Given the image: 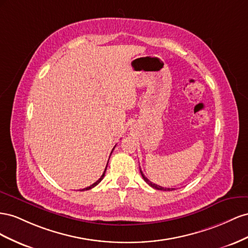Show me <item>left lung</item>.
Here are the masks:
<instances>
[{
	"instance_id": "8db88e82",
	"label": "left lung",
	"mask_w": 248,
	"mask_h": 248,
	"mask_svg": "<svg viewBox=\"0 0 248 248\" xmlns=\"http://www.w3.org/2000/svg\"><path fill=\"white\" fill-rule=\"evenodd\" d=\"M140 172H141V175H142V178H143V180L148 184V185H150L151 187H153L154 189H157V190H163V191H172V190H175L174 188H164V187H161V186H159V185H157V184H154V183H152L150 180H148L146 176L143 174V172H142V170H141L140 169Z\"/></svg>"
}]
</instances>
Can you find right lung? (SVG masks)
Listing matches in <instances>:
<instances>
[{"instance_id":"1","label":"right lung","mask_w":248,"mask_h":248,"mask_svg":"<svg viewBox=\"0 0 248 248\" xmlns=\"http://www.w3.org/2000/svg\"><path fill=\"white\" fill-rule=\"evenodd\" d=\"M113 150H114V148H113ZM107 165H108V163H107ZM106 169H107V166H106V168H105V171L103 172V174H102V176H101V178H100V179H98V180H97V181H96L95 183H93V185H91V186H89V187H86V188H84V189H82L81 191H85V190H89V189H91V188H93V187H95V186L97 185V184H98V183H100V182H101V181H102V180L104 179V176H105V172H106Z\"/></svg>"}]
</instances>
